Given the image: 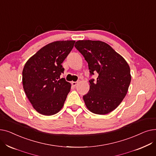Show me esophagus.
<instances>
[{"label": "esophagus", "mask_w": 156, "mask_h": 156, "mask_svg": "<svg viewBox=\"0 0 156 156\" xmlns=\"http://www.w3.org/2000/svg\"><path fill=\"white\" fill-rule=\"evenodd\" d=\"M78 83V81H73V82L71 83L72 85L74 87H76Z\"/></svg>", "instance_id": "obj_1"}]
</instances>
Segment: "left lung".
Segmentation results:
<instances>
[{"instance_id":"obj_1","label":"left lung","mask_w":156,"mask_h":156,"mask_svg":"<svg viewBox=\"0 0 156 156\" xmlns=\"http://www.w3.org/2000/svg\"><path fill=\"white\" fill-rule=\"evenodd\" d=\"M75 47L83 55L90 75L99 74L96 82L90 81L83 96L88 109L97 114H108L125 97L130 84V68L125 59L108 44L99 40H78Z\"/></svg>"}]
</instances>
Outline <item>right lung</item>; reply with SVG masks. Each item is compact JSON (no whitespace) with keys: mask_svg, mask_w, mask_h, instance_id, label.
<instances>
[{"mask_svg":"<svg viewBox=\"0 0 156 156\" xmlns=\"http://www.w3.org/2000/svg\"><path fill=\"white\" fill-rule=\"evenodd\" d=\"M75 40L55 41L32 55L23 70V85L28 100L38 112L51 116L62 108L71 83L61 78L62 63L69 54Z\"/></svg>","mask_w":156,"mask_h":156,"instance_id":"1","label":"right lung"}]
</instances>
